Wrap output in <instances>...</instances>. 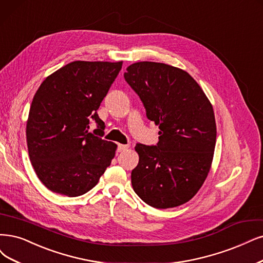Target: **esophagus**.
Masks as SVG:
<instances>
[{"mask_svg":"<svg viewBox=\"0 0 263 263\" xmlns=\"http://www.w3.org/2000/svg\"><path fill=\"white\" fill-rule=\"evenodd\" d=\"M130 147V145H123V144H119L118 145V152H124V151H126Z\"/></svg>","mask_w":263,"mask_h":263,"instance_id":"esophagus-1","label":"esophagus"}]
</instances>
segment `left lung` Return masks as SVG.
Instances as JSON below:
<instances>
[{
  "label": "left lung",
  "mask_w": 263,
  "mask_h": 263,
  "mask_svg": "<svg viewBox=\"0 0 263 263\" xmlns=\"http://www.w3.org/2000/svg\"><path fill=\"white\" fill-rule=\"evenodd\" d=\"M124 79L160 129L156 146H135L132 187L154 208L181 206L196 195L211 168L217 140L212 105L186 71L167 64L134 63Z\"/></svg>",
  "instance_id": "8db88e82"
}]
</instances>
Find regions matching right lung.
<instances>
[{
	"label": "right lung",
	"mask_w": 263,
	"mask_h": 263,
	"mask_svg": "<svg viewBox=\"0 0 263 263\" xmlns=\"http://www.w3.org/2000/svg\"><path fill=\"white\" fill-rule=\"evenodd\" d=\"M122 62L77 61L60 68L39 86L27 120L29 158L36 176L54 193L80 196L100 181L117 145L103 140L97 109ZM95 120L99 129L88 131Z\"/></svg>",
	"instance_id": "obj_1"
}]
</instances>
